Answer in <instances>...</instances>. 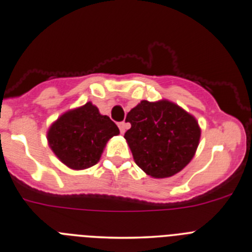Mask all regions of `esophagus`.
Instances as JSON below:
<instances>
[{
    "label": "esophagus",
    "instance_id": "1",
    "mask_svg": "<svg viewBox=\"0 0 252 252\" xmlns=\"http://www.w3.org/2000/svg\"><path fill=\"white\" fill-rule=\"evenodd\" d=\"M118 126H119V129H120L121 134L125 133L126 129H127V124H126V123H120Z\"/></svg>",
    "mask_w": 252,
    "mask_h": 252
}]
</instances>
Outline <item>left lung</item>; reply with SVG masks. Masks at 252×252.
Instances as JSON below:
<instances>
[{
	"mask_svg": "<svg viewBox=\"0 0 252 252\" xmlns=\"http://www.w3.org/2000/svg\"><path fill=\"white\" fill-rule=\"evenodd\" d=\"M125 138L135 164L154 179L174 176L193 159L201 128L193 115L169 100H143L127 113Z\"/></svg>",
	"mask_w": 252,
	"mask_h": 252,
	"instance_id": "1",
	"label": "left lung"
}]
</instances>
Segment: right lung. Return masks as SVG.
<instances>
[{
	"mask_svg": "<svg viewBox=\"0 0 252 252\" xmlns=\"http://www.w3.org/2000/svg\"><path fill=\"white\" fill-rule=\"evenodd\" d=\"M120 133L118 126L92 102L63 113L47 131L53 154L72 170H83L100 160L107 141Z\"/></svg>",
	"mask_w": 252,
	"mask_h": 252,
	"instance_id": "right-lung-1",
	"label": "right lung"
}]
</instances>
